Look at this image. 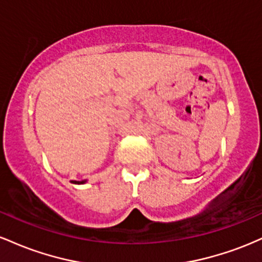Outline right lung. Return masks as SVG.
I'll return each mask as SVG.
<instances>
[{
    "label": "right lung",
    "instance_id": "1",
    "mask_svg": "<svg viewBox=\"0 0 262 262\" xmlns=\"http://www.w3.org/2000/svg\"><path fill=\"white\" fill-rule=\"evenodd\" d=\"M87 180H82V181H74V183H76V185H83V183H86Z\"/></svg>",
    "mask_w": 262,
    "mask_h": 262
}]
</instances>
